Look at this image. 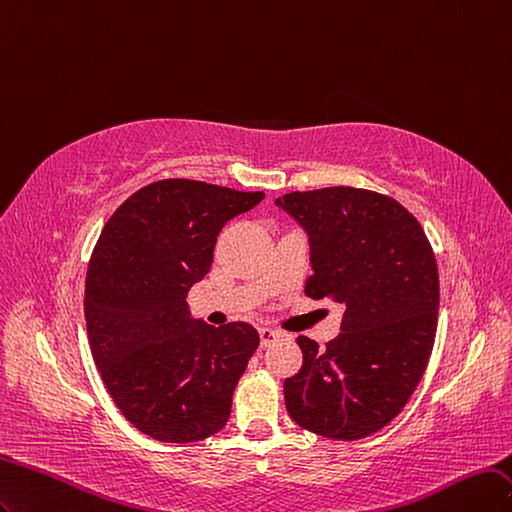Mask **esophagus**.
I'll list each match as a JSON object with an SVG mask.
<instances>
[{"mask_svg":"<svg viewBox=\"0 0 512 512\" xmlns=\"http://www.w3.org/2000/svg\"><path fill=\"white\" fill-rule=\"evenodd\" d=\"M278 338H280V334L274 332V329H270V327H261L259 329V340H261L263 349H266V346H270V344H274Z\"/></svg>","mask_w":512,"mask_h":512,"instance_id":"obj_1","label":"esophagus"}]
</instances>
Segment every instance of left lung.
<instances>
[{
  "label": "left lung",
  "mask_w": 512,
  "mask_h": 512,
  "mask_svg": "<svg viewBox=\"0 0 512 512\" xmlns=\"http://www.w3.org/2000/svg\"><path fill=\"white\" fill-rule=\"evenodd\" d=\"M310 246L304 293L342 304L340 334L319 349L298 338L300 372L285 381L289 417L332 440L366 438L400 415L432 355L440 285L423 227L381 193L327 187L274 202Z\"/></svg>",
  "instance_id": "left-lung-1"
}]
</instances>
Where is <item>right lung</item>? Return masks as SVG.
I'll use <instances>...</instances> for the list:
<instances>
[{
    "instance_id": "add662e5",
    "label": "right lung",
    "mask_w": 512,
    "mask_h": 512,
    "mask_svg": "<svg viewBox=\"0 0 512 512\" xmlns=\"http://www.w3.org/2000/svg\"><path fill=\"white\" fill-rule=\"evenodd\" d=\"M263 197L157 180L114 210L95 244L85 283L95 366L123 417L159 442L204 440L232 412L259 334L193 319L187 293L208 274L223 225Z\"/></svg>"
}]
</instances>
